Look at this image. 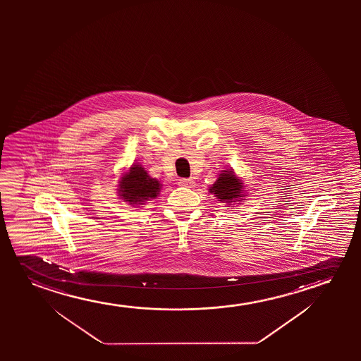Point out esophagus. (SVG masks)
<instances>
[{"label": "esophagus", "mask_w": 361, "mask_h": 361, "mask_svg": "<svg viewBox=\"0 0 361 361\" xmlns=\"http://www.w3.org/2000/svg\"><path fill=\"white\" fill-rule=\"evenodd\" d=\"M178 183L181 186H185V188H192L193 185H195V181H193V178H180Z\"/></svg>", "instance_id": "obj_1"}]
</instances>
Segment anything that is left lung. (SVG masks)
Wrapping results in <instances>:
<instances>
[{
	"instance_id": "8db88e82",
	"label": "left lung",
	"mask_w": 361,
	"mask_h": 361,
	"mask_svg": "<svg viewBox=\"0 0 361 361\" xmlns=\"http://www.w3.org/2000/svg\"><path fill=\"white\" fill-rule=\"evenodd\" d=\"M242 183H239L237 176L233 171H223L217 181L213 183L212 188H209V192L216 195L219 201L233 202L238 197H242ZM235 202V201H234Z\"/></svg>"
}]
</instances>
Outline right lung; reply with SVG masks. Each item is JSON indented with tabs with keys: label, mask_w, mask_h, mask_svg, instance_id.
<instances>
[{
	"label": "right lung",
	"mask_w": 361,
	"mask_h": 361,
	"mask_svg": "<svg viewBox=\"0 0 361 361\" xmlns=\"http://www.w3.org/2000/svg\"><path fill=\"white\" fill-rule=\"evenodd\" d=\"M160 191V183L157 178H152L142 165H133L128 173L119 181V192L124 201L135 204L155 198Z\"/></svg>",
	"instance_id": "obj_1"
}]
</instances>
